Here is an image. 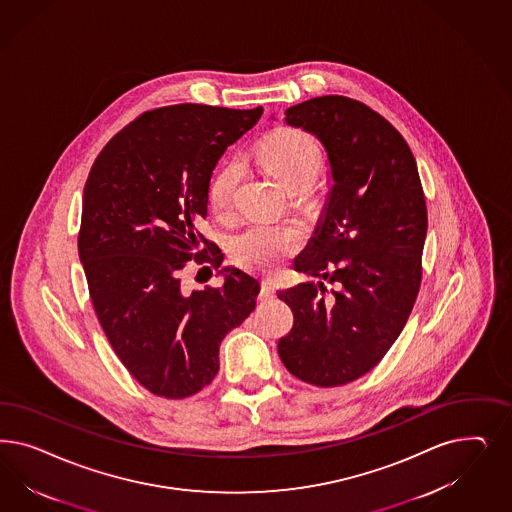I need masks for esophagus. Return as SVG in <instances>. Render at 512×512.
I'll use <instances>...</instances> for the list:
<instances>
[{
  "instance_id": "esophagus-1",
  "label": "esophagus",
  "mask_w": 512,
  "mask_h": 512,
  "mask_svg": "<svg viewBox=\"0 0 512 512\" xmlns=\"http://www.w3.org/2000/svg\"><path fill=\"white\" fill-rule=\"evenodd\" d=\"M275 296V284L273 281H269V279H265L262 281V290H260V299L262 301H267V299H271V297Z\"/></svg>"
}]
</instances>
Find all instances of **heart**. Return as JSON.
I'll return each mask as SVG.
<instances>
[{
    "label": "heart",
    "instance_id": "b5f03b06",
    "mask_svg": "<svg viewBox=\"0 0 512 512\" xmlns=\"http://www.w3.org/2000/svg\"><path fill=\"white\" fill-rule=\"evenodd\" d=\"M260 160L275 181L286 190H299L316 181L322 171V150L309 133L296 128H281L271 133L262 147ZM241 175L237 160L220 167L209 184L207 201L215 215L230 211L235 184ZM303 243V231L294 224L250 222L230 239L233 260L247 269L271 271L292 256Z\"/></svg>",
    "mask_w": 512,
    "mask_h": 512
}]
</instances>
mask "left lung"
Wrapping results in <instances>:
<instances>
[{"label": "left lung", "instance_id": "1", "mask_svg": "<svg viewBox=\"0 0 512 512\" xmlns=\"http://www.w3.org/2000/svg\"><path fill=\"white\" fill-rule=\"evenodd\" d=\"M288 126L322 143L330 162L326 207L277 296L294 313L279 356L299 380L331 388L384 358L413 311L422 281L428 209L401 133L356 99L313 98L284 111ZM336 284L328 293L325 281Z\"/></svg>", "mask_w": 512, "mask_h": 512}]
</instances>
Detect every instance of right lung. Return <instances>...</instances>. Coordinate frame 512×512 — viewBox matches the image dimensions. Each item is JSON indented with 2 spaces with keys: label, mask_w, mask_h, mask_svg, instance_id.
Masks as SVG:
<instances>
[{
  "label": "right lung",
  "mask_w": 512,
  "mask_h": 512,
  "mask_svg": "<svg viewBox=\"0 0 512 512\" xmlns=\"http://www.w3.org/2000/svg\"><path fill=\"white\" fill-rule=\"evenodd\" d=\"M262 113L196 103L147 111L105 145L84 184L79 258L94 311L120 362L156 396H194L215 379L222 339L256 307L260 282L237 267L218 271L220 288L192 294L181 271L192 258L222 264L199 231L209 182Z\"/></svg>",
  "instance_id": "add662e5"
}]
</instances>
